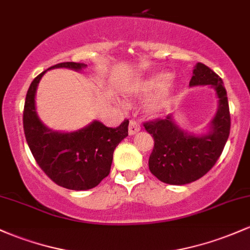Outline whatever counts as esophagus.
I'll return each mask as SVG.
<instances>
[{
	"instance_id": "obj_1",
	"label": "esophagus",
	"mask_w": 250,
	"mask_h": 250,
	"mask_svg": "<svg viewBox=\"0 0 250 250\" xmlns=\"http://www.w3.org/2000/svg\"><path fill=\"white\" fill-rule=\"evenodd\" d=\"M140 129H141V128H140V125L138 122H136V121H130L129 128H128V131H129L130 135H134V134H136Z\"/></svg>"
}]
</instances>
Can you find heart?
I'll return each mask as SVG.
<instances>
[{
    "label": "heart",
    "mask_w": 250,
    "mask_h": 250,
    "mask_svg": "<svg viewBox=\"0 0 250 250\" xmlns=\"http://www.w3.org/2000/svg\"><path fill=\"white\" fill-rule=\"evenodd\" d=\"M173 75L166 71H161V72L155 73V75L148 77L145 81L140 82V83L133 85V86L128 87L125 90V97L133 100V98H144L152 96L159 92L160 90H164L165 87L171 83ZM164 98H158V100L153 101L152 103L148 104L147 111L150 115H158L163 109Z\"/></svg>",
    "instance_id": "1"
}]
</instances>
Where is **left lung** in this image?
<instances>
[{
    "label": "left lung",
    "mask_w": 250,
    "mask_h": 250,
    "mask_svg": "<svg viewBox=\"0 0 250 250\" xmlns=\"http://www.w3.org/2000/svg\"><path fill=\"white\" fill-rule=\"evenodd\" d=\"M210 85L216 91L218 106L207 134L194 135L183 130L174 115L149 121L144 127L154 139L149 171L163 183L185 185L202 178L221 156L230 133V112L226 87L221 77L202 62H197L190 86Z\"/></svg>",
    "instance_id": "obj_1"
}]
</instances>
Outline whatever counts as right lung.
<instances>
[{
  "label": "right lung",
  "instance_id": "1",
  "mask_svg": "<svg viewBox=\"0 0 250 250\" xmlns=\"http://www.w3.org/2000/svg\"><path fill=\"white\" fill-rule=\"evenodd\" d=\"M83 62H60L52 68L82 71ZM45 70L32 82L23 109V130L33 156L40 168L59 186L68 190H90L110 172L115 148L128 136L129 121L117 128H109L95 120L76 131L52 130L41 122L35 109V92Z\"/></svg>",
  "mask_w": 250,
  "mask_h": 250
}]
</instances>
